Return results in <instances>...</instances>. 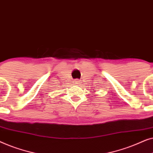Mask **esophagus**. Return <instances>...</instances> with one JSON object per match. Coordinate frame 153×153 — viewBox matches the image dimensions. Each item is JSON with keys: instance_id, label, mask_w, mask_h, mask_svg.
Instances as JSON below:
<instances>
[{"instance_id": "34e87169", "label": "esophagus", "mask_w": 153, "mask_h": 153, "mask_svg": "<svg viewBox=\"0 0 153 153\" xmlns=\"http://www.w3.org/2000/svg\"><path fill=\"white\" fill-rule=\"evenodd\" d=\"M74 83H79V81L78 80V79H76V80L74 81Z\"/></svg>"}]
</instances>
